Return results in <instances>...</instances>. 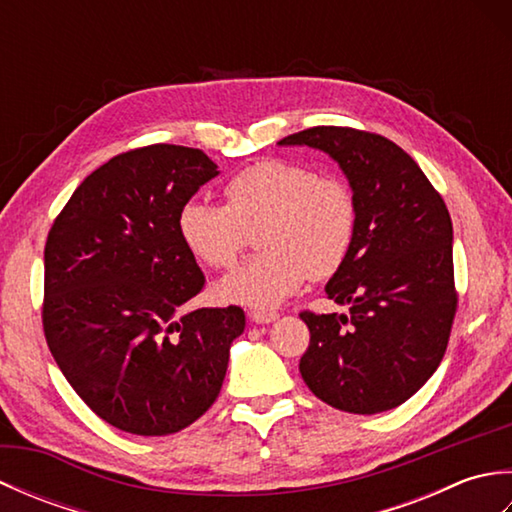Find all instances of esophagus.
Returning a JSON list of instances; mask_svg holds the SVG:
<instances>
[{"instance_id": "obj_1", "label": "esophagus", "mask_w": 512, "mask_h": 512, "mask_svg": "<svg viewBox=\"0 0 512 512\" xmlns=\"http://www.w3.org/2000/svg\"><path fill=\"white\" fill-rule=\"evenodd\" d=\"M250 321H255V323H273L279 314L277 312H268V310H250Z\"/></svg>"}]
</instances>
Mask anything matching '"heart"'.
<instances>
[{
    "label": "heart",
    "mask_w": 512,
    "mask_h": 512,
    "mask_svg": "<svg viewBox=\"0 0 512 512\" xmlns=\"http://www.w3.org/2000/svg\"><path fill=\"white\" fill-rule=\"evenodd\" d=\"M226 204L189 200L178 213L184 248L209 268H231L250 231L262 253L215 284V297L250 308H275L306 279H328L350 255L356 200L336 176L299 162L266 158L226 182Z\"/></svg>",
    "instance_id": "b5f03b06"
}]
</instances>
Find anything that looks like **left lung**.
Returning a JSON list of instances; mask_svg holds the SVG:
<instances>
[{"label":"left lung","instance_id":"obj_1","mask_svg":"<svg viewBox=\"0 0 512 512\" xmlns=\"http://www.w3.org/2000/svg\"><path fill=\"white\" fill-rule=\"evenodd\" d=\"M279 145L330 154L356 200L352 250L325 286L328 299L352 308L299 314L310 330L299 372L341 411L394 409L438 369L458 312L447 204L416 160L380 134L321 125Z\"/></svg>","mask_w":512,"mask_h":512}]
</instances>
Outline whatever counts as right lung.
Here are the masks:
<instances>
[{
	"mask_svg": "<svg viewBox=\"0 0 512 512\" xmlns=\"http://www.w3.org/2000/svg\"><path fill=\"white\" fill-rule=\"evenodd\" d=\"M217 165L200 149L123 151L85 178L43 250V334L63 376L101 420L169 436L220 394L239 306H180L204 275L178 235V213Z\"/></svg>",
	"mask_w": 512,
	"mask_h": 512,
	"instance_id": "1",
	"label": "right lung"
}]
</instances>
